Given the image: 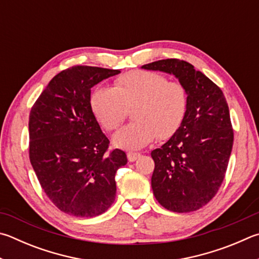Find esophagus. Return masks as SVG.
<instances>
[{
    "instance_id": "34e87169",
    "label": "esophagus",
    "mask_w": 259,
    "mask_h": 259,
    "mask_svg": "<svg viewBox=\"0 0 259 259\" xmlns=\"http://www.w3.org/2000/svg\"><path fill=\"white\" fill-rule=\"evenodd\" d=\"M126 156H128L129 162H135V161H137V159L140 157V154L139 153L129 152L128 154H126Z\"/></svg>"
}]
</instances>
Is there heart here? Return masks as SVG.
I'll return each mask as SVG.
<instances>
[{
    "label": "heart",
    "mask_w": 259,
    "mask_h": 259,
    "mask_svg": "<svg viewBox=\"0 0 259 259\" xmlns=\"http://www.w3.org/2000/svg\"><path fill=\"white\" fill-rule=\"evenodd\" d=\"M89 106L107 131L116 129L133 111L135 122L121 128L112 142L117 148L142 149L156 138L167 139L180 128L188 110L185 86L168 81L163 74L130 71L119 77L114 88L97 86L91 94Z\"/></svg>",
    "instance_id": "b5f03b06"
}]
</instances>
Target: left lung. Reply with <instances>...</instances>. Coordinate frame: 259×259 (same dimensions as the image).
I'll return each instance as SVG.
<instances>
[{"instance_id":"8db88e82","label":"left lung","mask_w":259,"mask_h":259,"mask_svg":"<svg viewBox=\"0 0 259 259\" xmlns=\"http://www.w3.org/2000/svg\"><path fill=\"white\" fill-rule=\"evenodd\" d=\"M142 69L173 74L188 94L180 128L150 154L154 196L171 211L197 210L216 195L227 171L233 145L228 103L222 91L186 61L159 60Z\"/></svg>"}]
</instances>
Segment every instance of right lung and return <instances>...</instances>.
<instances>
[{"mask_svg":"<svg viewBox=\"0 0 259 259\" xmlns=\"http://www.w3.org/2000/svg\"><path fill=\"white\" fill-rule=\"evenodd\" d=\"M120 70L77 65L52 79L29 115V158L41 188L56 207L94 218L115 199V173L128 162L89 106L91 89Z\"/></svg>","mask_w":259,"mask_h":259,"instance_id":"right-lung-1","label":"right lung"}]
</instances>
